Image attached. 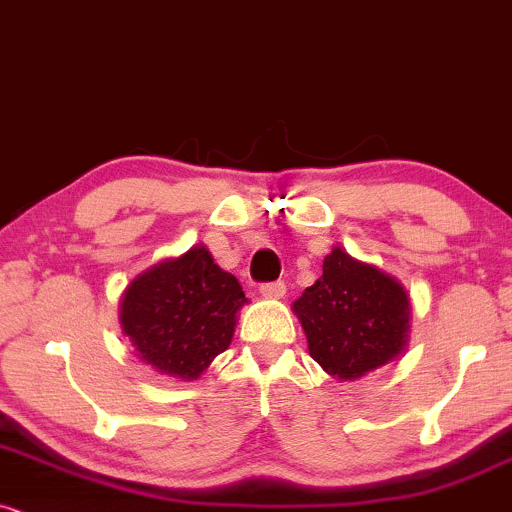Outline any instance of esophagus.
Wrapping results in <instances>:
<instances>
[{
  "mask_svg": "<svg viewBox=\"0 0 512 512\" xmlns=\"http://www.w3.org/2000/svg\"><path fill=\"white\" fill-rule=\"evenodd\" d=\"M261 294L266 296V299H282V296L287 294V285L282 280L277 282H263L261 285Z\"/></svg>",
  "mask_w": 512,
  "mask_h": 512,
  "instance_id": "1",
  "label": "esophagus"
}]
</instances>
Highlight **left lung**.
I'll return each mask as SVG.
<instances>
[{
	"label": "left lung",
	"mask_w": 512,
	"mask_h": 512,
	"mask_svg": "<svg viewBox=\"0 0 512 512\" xmlns=\"http://www.w3.org/2000/svg\"><path fill=\"white\" fill-rule=\"evenodd\" d=\"M308 353L327 375L358 380L399 358L408 344L410 301L399 280L351 258L325 256L323 275L294 301Z\"/></svg>",
	"instance_id": "left-lung-1"
}]
</instances>
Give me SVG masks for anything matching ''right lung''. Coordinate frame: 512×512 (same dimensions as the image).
<instances>
[{
  "mask_svg": "<svg viewBox=\"0 0 512 512\" xmlns=\"http://www.w3.org/2000/svg\"><path fill=\"white\" fill-rule=\"evenodd\" d=\"M246 304L235 275L204 244L137 275L121 299V327L140 361L178 380H197L232 342Z\"/></svg>",
  "mask_w": 512,
  "mask_h": 512,
  "instance_id": "right-lung-1",
  "label": "right lung"
}]
</instances>
